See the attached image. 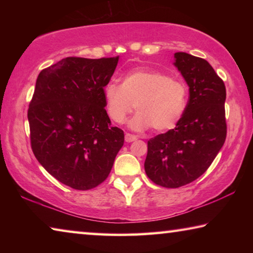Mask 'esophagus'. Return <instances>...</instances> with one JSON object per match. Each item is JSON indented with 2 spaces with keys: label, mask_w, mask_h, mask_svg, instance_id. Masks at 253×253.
<instances>
[{
  "label": "esophagus",
  "mask_w": 253,
  "mask_h": 253,
  "mask_svg": "<svg viewBox=\"0 0 253 253\" xmlns=\"http://www.w3.org/2000/svg\"><path fill=\"white\" fill-rule=\"evenodd\" d=\"M137 139V137L135 136V135H131V134H127L125 135V140L127 143H131V142H134V140H136Z\"/></svg>",
  "instance_id": "34e87169"
}]
</instances>
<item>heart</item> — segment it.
<instances>
[{
    "label": "heart",
    "instance_id": "b5f03b06",
    "mask_svg": "<svg viewBox=\"0 0 253 253\" xmlns=\"http://www.w3.org/2000/svg\"><path fill=\"white\" fill-rule=\"evenodd\" d=\"M186 96L182 81L148 69L131 70L123 77L122 84L109 83L102 89L107 114L114 123L124 124L134 107L138 110L129 122L131 129L138 131L151 126L157 131L173 128L185 109Z\"/></svg>",
    "mask_w": 253,
    "mask_h": 253
}]
</instances>
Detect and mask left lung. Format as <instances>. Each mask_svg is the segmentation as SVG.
Wrapping results in <instances>:
<instances>
[{"label":"left lung","instance_id":"1","mask_svg":"<svg viewBox=\"0 0 253 253\" xmlns=\"http://www.w3.org/2000/svg\"><path fill=\"white\" fill-rule=\"evenodd\" d=\"M174 66L185 79L190 97L176 127L148 140L144 164L147 176L168 188L199 178L226 137L223 80L207 60L185 52L174 54Z\"/></svg>","mask_w":253,"mask_h":253}]
</instances>
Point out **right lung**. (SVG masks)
<instances>
[{"instance_id":"right-lung-1","label":"right lung","mask_w":253,"mask_h":253,"mask_svg":"<svg viewBox=\"0 0 253 253\" xmlns=\"http://www.w3.org/2000/svg\"><path fill=\"white\" fill-rule=\"evenodd\" d=\"M118 60L69 57L38 76L28 110L32 151L46 172L75 190L104 182L124 145L102 97Z\"/></svg>"}]
</instances>
